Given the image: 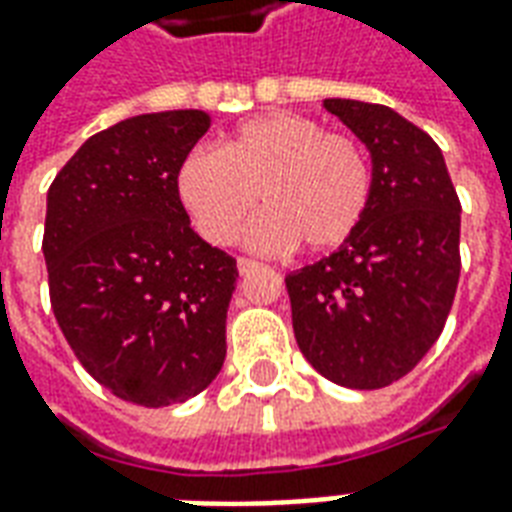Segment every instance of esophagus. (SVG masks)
Instances as JSON below:
<instances>
[{
    "label": "esophagus",
    "instance_id": "34e87169",
    "mask_svg": "<svg viewBox=\"0 0 512 512\" xmlns=\"http://www.w3.org/2000/svg\"><path fill=\"white\" fill-rule=\"evenodd\" d=\"M260 268H263V263H257V260H249V257H238V274H241V276L255 274V271H260Z\"/></svg>",
    "mask_w": 512,
    "mask_h": 512
}]
</instances>
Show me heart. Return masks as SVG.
Listing matches in <instances>:
<instances>
[{"label":"heart","mask_w":512,"mask_h":512,"mask_svg":"<svg viewBox=\"0 0 512 512\" xmlns=\"http://www.w3.org/2000/svg\"><path fill=\"white\" fill-rule=\"evenodd\" d=\"M176 192L198 233L217 246L233 244L257 195L268 208L246 230L260 252H331L366 217L372 168L347 135L290 111L246 119L219 149H192L179 165Z\"/></svg>","instance_id":"1"}]
</instances>
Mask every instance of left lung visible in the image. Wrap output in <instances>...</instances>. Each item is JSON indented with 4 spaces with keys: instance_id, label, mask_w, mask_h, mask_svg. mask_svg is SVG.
<instances>
[{
    "instance_id": "8db88e82",
    "label": "left lung",
    "mask_w": 512,
    "mask_h": 512,
    "mask_svg": "<svg viewBox=\"0 0 512 512\" xmlns=\"http://www.w3.org/2000/svg\"><path fill=\"white\" fill-rule=\"evenodd\" d=\"M323 108L369 151L372 198L350 241L287 274L293 333L325 380L374 391L412 372L445 328L461 203L442 151L412 121L344 97Z\"/></svg>"
}]
</instances>
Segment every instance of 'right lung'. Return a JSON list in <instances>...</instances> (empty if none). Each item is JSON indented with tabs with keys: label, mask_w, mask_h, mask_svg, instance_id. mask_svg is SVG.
<instances>
[{
	"label": "right lung",
	"mask_w": 512,
	"mask_h": 512,
	"mask_svg": "<svg viewBox=\"0 0 512 512\" xmlns=\"http://www.w3.org/2000/svg\"><path fill=\"white\" fill-rule=\"evenodd\" d=\"M206 111L140 113L97 132L48 189L51 306L83 369L113 396L168 407L225 363L236 260L192 230L176 176Z\"/></svg>",
	"instance_id": "add662e5"
}]
</instances>
